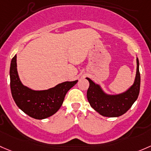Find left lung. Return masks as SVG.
Returning a JSON list of instances; mask_svg holds the SVG:
<instances>
[{"instance_id":"8db88e82","label":"left lung","mask_w":151,"mask_h":151,"mask_svg":"<svg viewBox=\"0 0 151 151\" xmlns=\"http://www.w3.org/2000/svg\"><path fill=\"white\" fill-rule=\"evenodd\" d=\"M86 79L90 82L87 97L91 107L104 116H120L129 110L138 98L140 88L139 60L137 58V71L134 84L127 90L120 94H107L99 85L88 77Z\"/></svg>"}]
</instances>
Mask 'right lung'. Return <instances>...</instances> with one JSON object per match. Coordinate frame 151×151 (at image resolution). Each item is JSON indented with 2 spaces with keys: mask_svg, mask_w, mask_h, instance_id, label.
Here are the masks:
<instances>
[{
  "mask_svg": "<svg viewBox=\"0 0 151 151\" xmlns=\"http://www.w3.org/2000/svg\"><path fill=\"white\" fill-rule=\"evenodd\" d=\"M17 67V55H15L10 66L12 97L22 111L36 119H46L56 113L63 104L66 93L78 82V80L64 82L48 90H34L22 83Z\"/></svg>",
  "mask_w": 151,
  "mask_h": 151,
  "instance_id": "obj_1",
  "label": "right lung"
}]
</instances>
